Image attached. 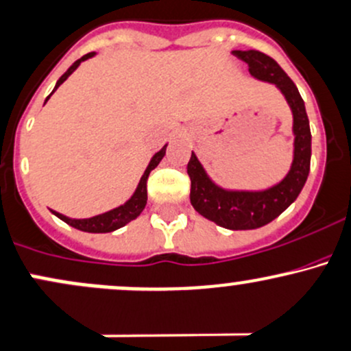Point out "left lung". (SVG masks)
I'll list each match as a JSON object with an SVG mask.
<instances>
[{
	"instance_id": "8db88e82",
	"label": "left lung",
	"mask_w": 351,
	"mask_h": 351,
	"mask_svg": "<svg viewBox=\"0 0 351 351\" xmlns=\"http://www.w3.org/2000/svg\"><path fill=\"white\" fill-rule=\"evenodd\" d=\"M233 55L248 64L250 75L261 82L276 84L287 98L293 113L295 155L290 171L275 186L265 191H228L223 190L208 178L202 163L193 152L188 161V176L191 180L190 199L191 205L202 217L228 230H255L268 225L278 215H282L296 196L310 173L311 158V133L308 123L305 103L298 93V88L290 76L280 68L273 58L256 49L240 51Z\"/></svg>"
}]
</instances>
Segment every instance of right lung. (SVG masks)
<instances>
[{
    "instance_id": "obj_1",
    "label": "right lung",
    "mask_w": 351,
    "mask_h": 351,
    "mask_svg": "<svg viewBox=\"0 0 351 351\" xmlns=\"http://www.w3.org/2000/svg\"><path fill=\"white\" fill-rule=\"evenodd\" d=\"M91 56H95V53H88V55H84V56L80 58L78 61H75V63H73L71 66L68 68V71L64 73V75L61 76L60 80H58L55 90H53V91H56V88L60 86V84L63 83L64 80H66L68 76L71 75V73L80 66V63H82V61L88 60V58H91ZM51 95H49V96H51ZM49 96H48V98H49ZM48 98H46V101H48ZM165 153H167V145H165L163 148H161L160 152H158L156 155L152 158V161H149L148 168L145 169L143 176H141L140 183H138L136 191H134L132 198H130L128 202L125 203V205L114 208V210H111V211H106V213H103V215H98V217L84 218V219L68 218V217H64V215L56 213V211H53V213H55L60 219H63L64 223H68L69 226H73V228L82 230V232H88V233H110V232H114V230L121 228V226H125L126 223L133 221L134 218L140 217L141 211L145 210L146 199H148V191H146V182H148V176H149V173H152V169H155L158 167V163H160V161L163 160Z\"/></svg>"
}]
</instances>
